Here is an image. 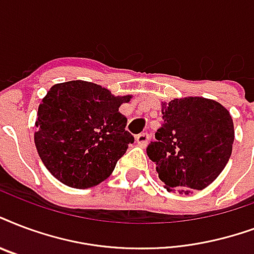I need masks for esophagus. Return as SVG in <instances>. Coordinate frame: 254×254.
Listing matches in <instances>:
<instances>
[{"mask_svg": "<svg viewBox=\"0 0 254 254\" xmlns=\"http://www.w3.org/2000/svg\"><path fill=\"white\" fill-rule=\"evenodd\" d=\"M148 140H149L148 133H140V134L135 137V141H137V144L140 145V146H145V145L148 144Z\"/></svg>", "mask_w": 254, "mask_h": 254, "instance_id": "34e87169", "label": "esophagus"}]
</instances>
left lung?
Segmentation results:
<instances>
[{
    "instance_id": "8db88e82",
    "label": "left lung",
    "mask_w": 254,
    "mask_h": 254,
    "mask_svg": "<svg viewBox=\"0 0 254 254\" xmlns=\"http://www.w3.org/2000/svg\"><path fill=\"white\" fill-rule=\"evenodd\" d=\"M164 124L146 149L168 191L189 194L217 179L232 154L235 127L229 110L204 97L161 104Z\"/></svg>"
}]
</instances>
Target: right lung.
I'll return each instance as SVG.
<instances>
[{
	"instance_id": "1",
	"label": "right lung",
	"mask_w": 254,
	"mask_h": 254,
	"mask_svg": "<svg viewBox=\"0 0 254 254\" xmlns=\"http://www.w3.org/2000/svg\"><path fill=\"white\" fill-rule=\"evenodd\" d=\"M131 96L75 80L53 85L37 112L34 144L53 177L86 189L109 177L134 137L119 112Z\"/></svg>"
}]
</instances>
